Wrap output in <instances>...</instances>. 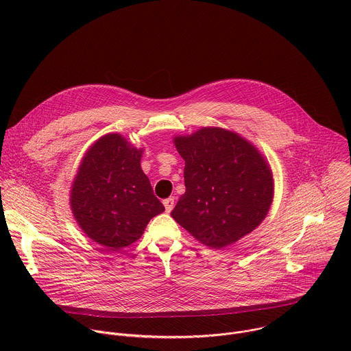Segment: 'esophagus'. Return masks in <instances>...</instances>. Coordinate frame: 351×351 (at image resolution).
Wrapping results in <instances>:
<instances>
[{"mask_svg": "<svg viewBox=\"0 0 351 351\" xmlns=\"http://www.w3.org/2000/svg\"><path fill=\"white\" fill-rule=\"evenodd\" d=\"M162 203H164V206H165V210H167V213H171V211H172V208H173V206H175V198H173V197L165 198Z\"/></svg>", "mask_w": 351, "mask_h": 351, "instance_id": "obj_1", "label": "esophagus"}]
</instances>
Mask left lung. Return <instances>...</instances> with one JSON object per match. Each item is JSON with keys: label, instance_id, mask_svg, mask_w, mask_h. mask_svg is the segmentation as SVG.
Returning a JSON list of instances; mask_svg holds the SVG:
<instances>
[{"label": "left lung", "instance_id": "8db88e82", "mask_svg": "<svg viewBox=\"0 0 351 351\" xmlns=\"http://www.w3.org/2000/svg\"><path fill=\"white\" fill-rule=\"evenodd\" d=\"M184 160L186 191L172 218L199 243L223 248L253 232L274 198L272 171L258 149L222 128L173 138Z\"/></svg>", "mask_w": 351, "mask_h": 351}]
</instances>
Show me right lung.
<instances>
[{"label":"right lung","mask_w":351,"mask_h":351,"mask_svg":"<svg viewBox=\"0 0 351 351\" xmlns=\"http://www.w3.org/2000/svg\"><path fill=\"white\" fill-rule=\"evenodd\" d=\"M141 154L121 134H106L87 149L72 184L76 222L112 252L140 239L149 219L165 211L141 171Z\"/></svg>","instance_id":"1"}]
</instances>
